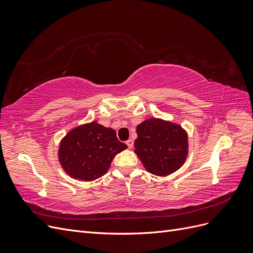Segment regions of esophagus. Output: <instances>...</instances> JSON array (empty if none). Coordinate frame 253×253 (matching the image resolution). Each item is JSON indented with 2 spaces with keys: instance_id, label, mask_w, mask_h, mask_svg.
I'll return each mask as SVG.
<instances>
[{
  "instance_id": "34e87169",
  "label": "esophagus",
  "mask_w": 253,
  "mask_h": 253,
  "mask_svg": "<svg viewBox=\"0 0 253 253\" xmlns=\"http://www.w3.org/2000/svg\"><path fill=\"white\" fill-rule=\"evenodd\" d=\"M126 143L127 144L128 149H132V148L134 147V140H133V139H128V140L126 142Z\"/></svg>"
}]
</instances>
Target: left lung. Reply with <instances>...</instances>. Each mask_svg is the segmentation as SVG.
<instances>
[{
  "instance_id": "8db88e82",
  "label": "left lung",
  "mask_w": 253,
  "mask_h": 253,
  "mask_svg": "<svg viewBox=\"0 0 253 253\" xmlns=\"http://www.w3.org/2000/svg\"><path fill=\"white\" fill-rule=\"evenodd\" d=\"M134 153L145 170L156 176H168L186 163L189 153L188 133L180 125L150 118L137 126Z\"/></svg>"
}]
</instances>
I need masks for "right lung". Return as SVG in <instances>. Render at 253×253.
I'll list each match as a JSON object with an SVG mask.
<instances>
[{
  "label": "right lung",
  "instance_id": "right-lung-1",
  "mask_svg": "<svg viewBox=\"0 0 253 253\" xmlns=\"http://www.w3.org/2000/svg\"><path fill=\"white\" fill-rule=\"evenodd\" d=\"M126 148L115 129L91 121L67 132L59 143L58 159L72 178L91 181L108 172L113 158Z\"/></svg>",
  "mask_w": 253,
  "mask_h": 253
}]
</instances>
